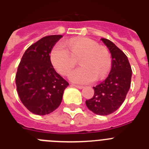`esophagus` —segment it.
I'll return each mask as SVG.
<instances>
[{
  "label": "esophagus",
  "mask_w": 149,
  "mask_h": 149,
  "mask_svg": "<svg viewBox=\"0 0 149 149\" xmlns=\"http://www.w3.org/2000/svg\"><path fill=\"white\" fill-rule=\"evenodd\" d=\"M72 86H74V87H76V88H77V89H81L84 88V86H78V85H74V84H73Z\"/></svg>",
  "instance_id": "obj_1"
}]
</instances>
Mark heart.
<instances>
[{
    "label": "heart",
    "mask_w": 149,
    "mask_h": 149,
    "mask_svg": "<svg viewBox=\"0 0 149 149\" xmlns=\"http://www.w3.org/2000/svg\"><path fill=\"white\" fill-rule=\"evenodd\" d=\"M50 58L54 69L61 75H67L78 60L81 66L69 74V79L79 84L104 78L112 65L108 51L86 37L73 38L57 43L51 50Z\"/></svg>",
    "instance_id": "b5f03b06"
}]
</instances>
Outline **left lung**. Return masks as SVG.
<instances>
[{
  "label": "left lung",
  "instance_id": "8db88e82",
  "mask_svg": "<svg viewBox=\"0 0 149 149\" xmlns=\"http://www.w3.org/2000/svg\"><path fill=\"white\" fill-rule=\"evenodd\" d=\"M111 55V69L106 80L94 86L95 94L86 100L89 110L97 115L107 116L120 107L131 87L132 70L127 56L113 42L101 39Z\"/></svg>",
  "mask_w": 149,
  "mask_h": 149
}]
</instances>
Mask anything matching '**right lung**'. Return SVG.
Masks as SVG:
<instances>
[{
	"label": "right lung",
	"instance_id": "add662e5",
	"mask_svg": "<svg viewBox=\"0 0 149 149\" xmlns=\"http://www.w3.org/2000/svg\"><path fill=\"white\" fill-rule=\"evenodd\" d=\"M62 35L48 36L30 45L18 67L15 84L22 104L36 115H46L61 104L68 83L56 73L50 54Z\"/></svg>",
	"mask_w": 149,
	"mask_h": 149
}]
</instances>
